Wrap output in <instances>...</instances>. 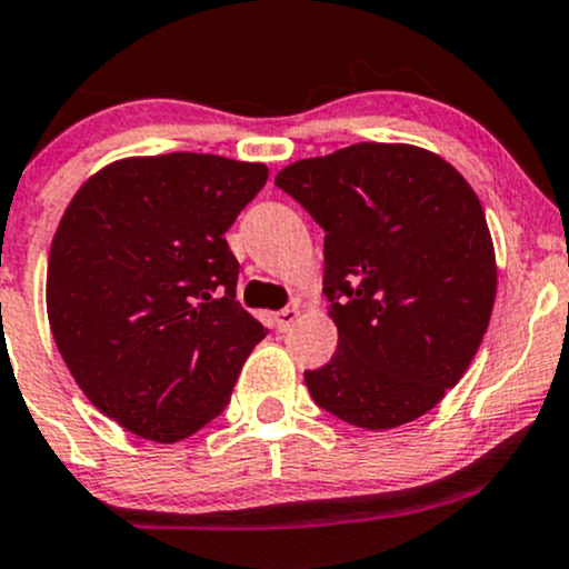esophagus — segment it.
Segmentation results:
<instances>
[{
  "label": "esophagus",
  "instance_id": "esophagus-1",
  "mask_svg": "<svg viewBox=\"0 0 569 569\" xmlns=\"http://www.w3.org/2000/svg\"><path fill=\"white\" fill-rule=\"evenodd\" d=\"M298 317H301V303H290V307L277 311V328L279 331H290Z\"/></svg>",
  "mask_w": 569,
  "mask_h": 569
}]
</instances>
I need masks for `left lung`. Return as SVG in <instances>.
<instances>
[{
    "label": "left lung",
    "instance_id": "left-lung-1",
    "mask_svg": "<svg viewBox=\"0 0 569 569\" xmlns=\"http://www.w3.org/2000/svg\"><path fill=\"white\" fill-rule=\"evenodd\" d=\"M326 230L322 292L339 347L303 380L358 429L433 409L478 352L497 298L486 213L461 173L407 143H356L279 170Z\"/></svg>",
    "mask_w": 569,
    "mask_h": 569
}]
</instances>
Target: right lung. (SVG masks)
I'll list each match as a JSON object with an SVG mask.
<instances>
[{"label": "right lung", "instance_id": "1", "mask_svg": "<svg viewBox=\"0 0 569 569\" xmlns=\"http://www.w3.org/2000/svg\"><path fill=\"white\" fill-rule=\"evenodd\" d=\"M268 179L262 162L176 151L97 170L48 254L53 341L121 429L179 442L228 407L266 328L236 301L224 233Z\"/></svg>", "mask_w": 569, "mask_h": 569}]
</instances>
